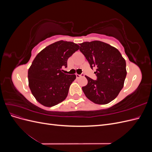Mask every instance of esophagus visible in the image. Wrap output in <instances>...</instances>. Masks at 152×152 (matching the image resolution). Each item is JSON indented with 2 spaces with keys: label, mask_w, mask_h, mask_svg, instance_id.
Wrapping results in <instances>:
<instances>
[{
  "label": "esophagus",
  "mask_w": 152,
  "mask_h": 152,
  "mask_svg": "<svg viewBox=\"0 0 152 152\" xmlns=\"http://www.w3.org/2000/svg\"><path fill=\"white\" fill-rule=\"evenodd\" d=\"M75 75H76L77 79H78V78H79V77H82V76H83V75H79V74H77V73H76Z\"/></svg>",
  "instance_id": "esophagus-1"
}]
</instances>
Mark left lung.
<instances>
[{
  "label": "left lung",
  "instance_id": "8db88e82",
  "mask_svg": "<svg viewBox=\"0 0 152 152\" xmlns=\"http://www.w3.org/2000/svg\"><path fill=\"white\" fill-rule=\"evenodd\" d=\"M80 52L95 67L97 80L86 76L87 84L82 87L86 97L98 104H105L115 98L124 87L127 75L126 60L119 50L99 40L79 44Z\"/></svg>",
  "mask_w": 152,
  "mask_h": 152
}]
</instances>
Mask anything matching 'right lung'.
<instances>
[{"instance_id": "1", "label": "right lung", "mask_w": 152, "mask_h": 152, "mask_svg": "<svg viewBox=\"0 0 152 152\" xmlns=\"http://www.w3.org/2000/svg\"><path fill=\"white\" fill-rule=\"evenodd\" d=\"M79 49L72 42L59 40L50 44L37 55L28 69V86L36 100L50 107L65 100L76 75L63 72L67 60Z\"/></svg>"}]
</instances>
